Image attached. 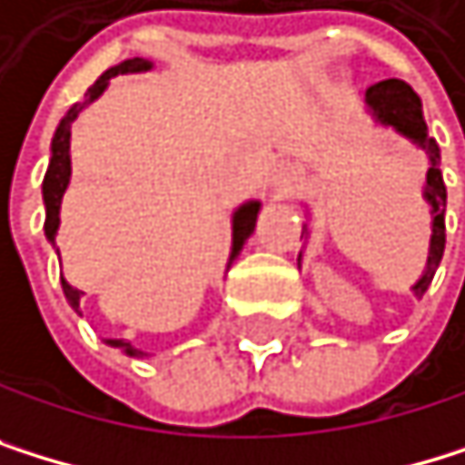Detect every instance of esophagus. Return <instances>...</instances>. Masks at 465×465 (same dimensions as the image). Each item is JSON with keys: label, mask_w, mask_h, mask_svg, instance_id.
Listing matches in <instances>:
<instances>
[{"label": "esophagus", "mask_w": 465, "mask_h": 465, "mask_svg": "<svg viewBox=\"0 0 465 465\" xmlns=\"http://www.w3.org/2000/svg\"><path fill=\"white\" fill-rule=\"evenodd\" d=\"M296 177H299L296 166L288 163V160H280V163H274L272 172H269V185H272V191H274L277 196H282V193L296 183Z\"/></svg>", "instance_id": "obj_1"}]
</instances>
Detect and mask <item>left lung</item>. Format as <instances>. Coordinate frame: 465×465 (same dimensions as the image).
Here are the masks:
<instances>
[{"label": "left lung", "mask_w": 465, "mask_h": 465, "mask_svg": "<svg viewBox=\"0 0 465 465\" xmlns=\"http://www.w3.org/2000/svg\"><path fill=\"white\" fill-rule=\"evenodd\" d=\"M366 113L382 127H391L397 135L408 138L413 146H419L427 154V180H424V202L430 204V252H427V266L421 272V277L413 282V296H421L432 277L435 269L444 258V243H447V224H444V213H447V185H444V174H440V149L435 143V138H430L427 124H424V110H421V99L419 94L402 83V80H382L374 83L366 91ZM308 232V224H305ZM302 261V252H299Z\"/></svg>", "instance_id": "1"}]
</instances>
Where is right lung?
I'll return each mask as SVG.
<instances>
[{"label": "right lung", "instance_id": "right-lung-1", "mask_svg": "<svg viewBox=\"0 0 465 465\" xmlns=\"http://www.w3.org/2000/svg\"><path fill=\"white\" fill-rule=\"evenodd\" d=\"M152 68V60L146 57H130L119 65H113L107 68V72L88 88L85 99L77 102L68 107V113L60 119L57 130H54V138H52V157H49V169L44 174V207H46V222H44V232H46V241L54 243L57 238V230H60V204H63V193L68 188V183H72V124L80 119V113L96 102L113 77H119V74H141V72H149ZM258 213H261V202L258 199H249L243 204L235 207V213H232V246H230V261H227V269L232 266V261L241 254L246 238L254 232V222H258ZM60 285H63V293H65V302L72 305L77 313H80V305H83V291L74 288L68 280H63L60 274ZM107 346H115V350H122L124 355L130 358H146L143 350H135V346L127 341V338H104Z\"/></svg>", "mask_w": 465, "mask_h": 465}]
</instances>
